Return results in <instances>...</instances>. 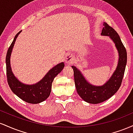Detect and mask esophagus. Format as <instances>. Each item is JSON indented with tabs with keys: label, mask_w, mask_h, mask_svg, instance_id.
Wrapping results in <instances>:
<instances>
[{
	"label": "esophagus",
	"mask_w": 133,
	"mask_h": 133,
	"mask_svg": "<svg viewBox=\"0 0 133 133\" xmlns=\"http://www.w3.org/2000/svg\"><path fill=\"white\" fill-rule=\"evenodd\" d=\"M65 62L67 64H71L73 63L74 61V58L73 57V56H72L71 54H68L66 55L65 57Z\"/></svg>",
	"instance_id": "1"
}]
</instances>
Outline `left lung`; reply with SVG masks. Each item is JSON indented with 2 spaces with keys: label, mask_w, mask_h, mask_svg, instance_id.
<instances>
[{
  "label": "left lung",
  "mask_w": 133,
  "mask_h": 133,
  "mask_svg": "<svg viewBox=\"0 0 133 133\" xmlns=\"http://www.w3.org/2000/svg\"><path fill=\"white\" fill-rule=\"evenodd\" d=\"M103 25L101 34L109 36L112 39L115 43L119 56L116 69L110 79L102 86H92L86 81L76 67L72 66L74 70V82L77 93L82 99L91 104L103 103L112 97L118 91L121 85L127 62L126 48L121 42L118 34L107 23L104 22Z\"/></svg>",
  "instance_id": "8db88e82"
}]
</instances>
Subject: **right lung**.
Returning a JSON list of instances; mask_svg holds the SVG:
<instances>
[{"mask_svg":"<svg viewBox=\"0 0 133 133\" xmlns=\"http://www.w3.org/2000/svg\"><path fill=\"white\" fill-rule=\"evenodd\" d=\"M20 31L15 36L6 55V72L9 86L12 91L24 101L30 104H37L45 101L50 95L52 83L54 79L60 73L64 67V62L59 64L51 69L44 78L38 83L33 85H25L22 83L14 76L10 68V58L15 41Z\"/></svg>","mask_w":133,"mask_h":133,"instance_id":"add662e5","label":"right lung"}]
</instances>
